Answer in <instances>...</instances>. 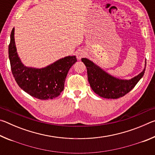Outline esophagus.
<instances>
[{
    "mask_svg": "<svg viewBox=\"0 0 155 155\" xmlns=\"http://www.w3.org/2000/svg\"><path fill=\"white\" fill-rule=\"evenodd\" d=\"M85 56V52L83 51H79L77 53V57L78 59H81Z\"/></svg>",
    "mask_w": 155,
    "mask_h": 155,
    "instance_id": "obj_1",
    "label": "esophagus"
}]
</instances>
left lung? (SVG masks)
Segmentation results:
<instances>
[{"mask_svg":"<svg viewBox=\"0 0 155 155\" xmlns=\"http://www.w3.org/2000/svg\"><path fill=\"white\" fill-rule=\"evenodd\" d=\"M81 61L87 68L90 87L96 94L104 98L116 99L126 95L135 87L146 70L145 68L140 74L130 80H122L107 74L90 60L83 58Z\"/></svg>","mask_w":155,"mask_h":155,"instance_id":"left-lung-1","label":"left lung"}]
</instances>
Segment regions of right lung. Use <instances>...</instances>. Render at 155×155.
Wrapping results in <instances>:
<instances>
[{
  "mask_svg": "<svg viewBox=\"0 0 155 155\" xmlns=\"http://www.w3.org/2000/svg\"><path fill=\"white\" fill-rule=\"evenodd\" d=\"M9 58L12 74L19 87L31 96L40 100L52 99L61 94L68 72L77 61L75 56H68L41 69L26 67L18 55L14 28L11 33Z\"/></svg>",
  "mask_w": 155,
  "mask_h": 155,
  "instance_id": "obj_1",
  "label": "right lung"
}]
</instances>
